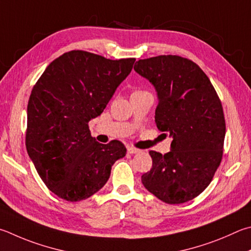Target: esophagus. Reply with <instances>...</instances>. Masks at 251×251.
Returning <instances> with one entry per match:
<instances>
[{
  "label": "esophagus",
  "mask_w": 251,
  "mask_h": 251,
  "mask_svg": "<svg viewBox=\"0 0 251 251\" xmlns=\"http://www.w3.org/2000/svg\"><path fill=\"white\" fill-rule=\"evenodd\" d=\"M127 152H128V153H137V152H139V149L135 148V147H131V146H128V147H127Z\"/></svg>",
  "instance_id": "esophagus-1"
}]
</instances>
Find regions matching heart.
<instances>
[{"label": "heart", "instance_id": "heart-1", "mask_svg": "<svg viewBox=\"0 0 251 251\" xmlns=\"http://www.w3.org/2000/svg\"><path fill=\"white\" fill-rule=\"evenodd\" d=\"M136 92H139V91H136Z\"/></svg>", "mask_w": 251, "mask_h": 251}]
</instances>
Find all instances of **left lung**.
<instances>
[{
    "label": "left lung",
    "instance_id": "obj_1",
    "mask_svg": "<svg viewBox=\"0 0 251 251\" xmlns=\"http://www.w3.org/2000/svg\"><path fill=\"white\" fill-rule=\"evenodd\" d=\"M135 71L158 93L156 124L172 137L171 150H150L152 168L141 182L168 204H181L201 194L220 167L226 124L222 102L197 63L175 54L140 59Z\"/></svg>",
    "mask_w": 251,
    "mask_h": 251
}]
</instances>
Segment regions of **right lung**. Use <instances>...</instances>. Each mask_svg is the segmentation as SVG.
<instances>
[{
	"label": "right lung",
	"mask_w": 251,
	"mask_h": 251,
	"mask_svg": "<svg viewBox=\"0 0 251 251\" xmlns=\"http://www.w3.org/2000/svg\"><path fill=\"white\" fill-rule=\"evenodd\" d=\"M135 60L71 50L54 59L31 90L26 149L44 183L60 199L92 197L126 154L121 141L98 143L89 122L104 111Z\"/></svg>",
	"instance_id": "obj_1"
}]
</instances>
